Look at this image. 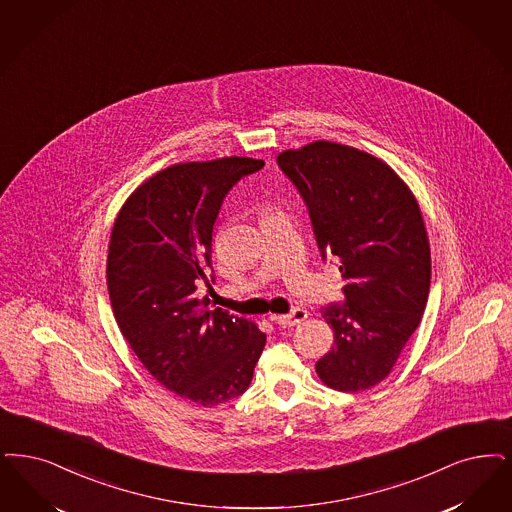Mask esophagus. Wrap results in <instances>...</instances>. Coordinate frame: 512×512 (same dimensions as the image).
Masks as SVG:
<instances>
[{"instance_id": "esophagus-1", "label": "esophagus", "mask_w": 512, "mask_h": 512, "mask_svg": "<svg viewBox=\"0 0 512 512\" xmlns=\"http://www.w3.org/2000/svg\"><path fill=\"white\" fill-rule=\"evenodd\" d=\"M307 316L308 312L305 308H293L289 314H278V316L274 314V316H270V320L274 324H278L280 328H293V326L305 322Z\"/></svg>"}]
</instances>
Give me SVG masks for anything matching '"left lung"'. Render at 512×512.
I'll return each mask as SVG.
<instances>
[{
	"label": "left lung",
	"mask_w": 512,
	"mask_h": 512,
	"mask_svg": "<svg viewBox=\"0 0 512 512\" xmlns=\"http://www.w3.org/2000/svg\"><path fill=\"white\" fill-rule=\"evenodd\" d=\"M276 162L307 205L322 259L341 263L343 303L322 308L335 343L316 371L331 389H369L389 375L427 307L419 205L389 165L350 146L316 141Z\"/></svg>",
	"instance_id": "1"
}]
</instances>
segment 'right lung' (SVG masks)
I'll use <instances>...</instances> for the list:
<instances>
[{"label": "right lung", "mask_w": 512, "mask_h": 512, "mask_svg": "<svg viewBox=\"0 0 512 512\" xmlns=\"http://www.w3.org/2000/svg\"><path fill=\"white\" fill-rule=\"evenodd\" d=\"M263 160L167 167L125 202L108 246V293L123 337L165 389L205 408L246 392L266 335L196 297L213 280V226L226 194Z\"/></svg>", "instance_id": "add662e5"}]
</instances>
